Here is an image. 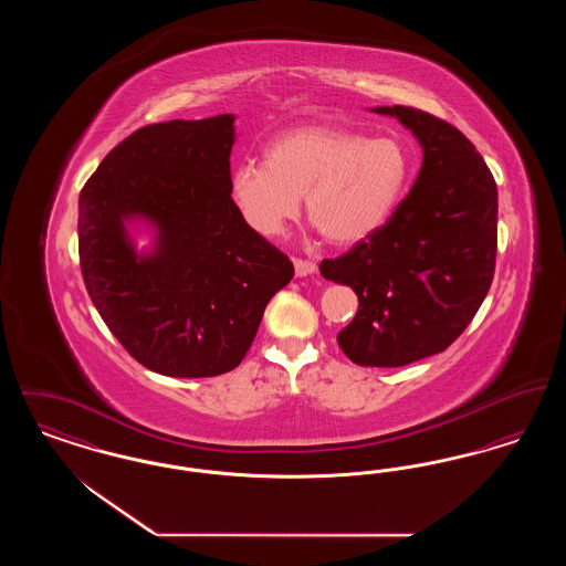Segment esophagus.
Masks as SVG:
<instances>
[{"label": "esophagus", "instance_id": "obj_1", "mask_svg": "<svg viewBox=\"0 0 566 566\" xmlns=\"http://www.w3.org/2000/svg\"><path fill=\"white\" fill-rule=\"evenodd\" d=\"M316 271V263L314 261H305V259H295V273L298 277H305L310 273Z\"/></svg>", "mask_w": 566, "mask_h": 566}]
</instances>
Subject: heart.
I'll list each match as a JSON object with an SVG mask.
<instances>
[{"mask_svg": "<svg viewBox=\"0 0 566 566\" xmlns=\"http://www.w3.org/2000/svg\"><path fill=\"white\" fill-rule=\"evenodd\" d=\"M411 157L401 139L367 137L342 127H296L271 139L265 163L231 169L229 195L243 222L261 238H277L305 214L337 245L374 235L403 199Z\"/></svg>", "mask_w": 566, "mask_h": 566, "instance_id": "heart-1", "label": "heart"}]
</instances>
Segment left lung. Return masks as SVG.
I'll return each instance as SVG.
<instances>
[{
    "label": "left lung",
    "instance_id": "left-lung-1",
    "mask_svg": "<svg viewBox=\"0 0 566 566\" xmlns=\"http://www.w3.org/2000/svg\"><path fill=\"white\" fill-rule=\"evenodd\" d=\"M395 116L422 146V167L374 235L321 273L358 296L337 344L360 367H403L446 350L484 303L496 261V182L450 123L405 106Z\"/></svg>",
    "mask_w": 566,
    "mask_h": 566
}]
</instances>
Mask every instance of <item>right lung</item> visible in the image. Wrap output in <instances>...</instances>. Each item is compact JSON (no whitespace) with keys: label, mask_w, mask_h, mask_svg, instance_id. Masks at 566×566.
Segmentation results:
<instances>
[{"label":"right lung","mask_w":566,"mask_h":566,"mask_svg":"<svg viewBox=\"0 0 566 566\" xmlns=\"http://www.w3.org/2000/svg\"><path fill=\"white\" fill-rule=\"evenodd\" d=\"M235 116L146 125L112 148L78 201L84 284L112 335L161 376L235 369L293 263L229 195ZM156 229L137 253L126 227Z\"/></svg>","instance_id":"right-lung-1"}]
</instances>
